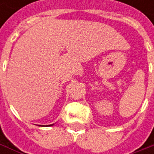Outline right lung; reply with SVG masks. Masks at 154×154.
Wrapping results in <instances>:
<instances>
[{"instance_id":"obj_1","label":"right lung","mask_w":154,"mask_h":154,"mask_svg":"<svg viewBox=\"0 0 154 154\" xmlns=\"http://www.w3.org/2000/svg\"><path fill=\"white\" fill-rule=\"evenodd\" d=\"M50 126H53V124H51V125H49V127H50Z\"/></svg>"}]
</instances>
